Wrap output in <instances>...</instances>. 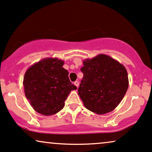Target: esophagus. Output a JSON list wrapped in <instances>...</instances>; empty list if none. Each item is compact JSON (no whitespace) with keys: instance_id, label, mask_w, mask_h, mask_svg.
<instances>
[{"instance_id":"34e87169","label":"esophagus","mask_w":152,"mask_h":152,"mask_svg":"<svg viewBox=\"0 0 152 152\" xmlns=\"http://www.w3.org/2000/svg\"><path fill=\"white\" fill-rule=\"evenodd\" d=\"M74 85H75V86H76L77 87H78V85H79V83H78V81H75V83H74Z\"/></svg>"}]
</instances>
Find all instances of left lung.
I'll list each match as a JSON object with an SVG mask.
<instances>
[{"instance_id": "left-lung-1", "label": "left lung", "mask_w": 152, "mask_h": 152, "mask_svg": "<svg viewBox=\"0 0 152 152\" xmlns=\"http://www.w3.org/2000/svg\"><path fill=\"white\" fill-rule=\"evenodd\" d=\"M83 63L81 71L84 76L78 94L85 107L97 115L113 111L129 87L125 67L104 54L85 59Z\"/></svg>"}]
</instances>
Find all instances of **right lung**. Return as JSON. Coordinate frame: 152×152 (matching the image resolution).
Masks as SVG:
<instances>
[{
  "label": "right lung",
  "instance_id": "obj_1",
  "mask_svg": "<svg viewBox=\"0 0 152 152\" xmlns=\"http://www.w3.org/2000/svg\"><path fill=\"white\" fill-rule=\"evenodd\" d=\"M64 60L46 58L28 68L23 77L26 97L33 110L45 116L58 113L69 92L77 87L69 81Z\"/></svg>",
  "mask_w": 152,
  "mask_h": 152
}]
</instances>
